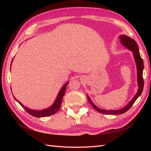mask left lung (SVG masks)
<instances>
[{
  "instance_id": "8db88e82",
  "label": "left lung",
  "mask_w": 151,
  "mask_h": 151,
  "mask_svg": "<svg viewBox=\"0 0 151 151\" xmlns=\"http://www.w3.org/2000/svg\"><path fill=\"white\" fill-rule=\"evenodd\" d=\"M119 40L121 44L123 45L126 47L127 49L132 51L133 54V56L134 60L136 64V68H137V84H138V89H137V91L136 94L134 96L132 100H131L129 103H128L124 107L122 108L119 110H104V109H101L98 108L93 102L91 100V99L89 98V96L88 95V100L89 102V103L92 105V106L98 112H100L101 114H108V115H120L122 114H124L125 112L127 111L129 109L131 108V106L133 105V104L135 102V101L137 100V99L138 98L139 96L142 94L143 89L144 86V82H143V70L144 68L143 65V61L142 58H141L139 48L136 42L132 38L130 37L126 36V35H121L119 36Z\"/></svg>"
}]
</instances>
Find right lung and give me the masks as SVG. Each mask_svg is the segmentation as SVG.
<instances>
[{
	"instance_id": "right-lung-1",
	"label": "right lung",
	"mask_w": 151,
	"mask_h": 151,
	"mask_svg": "<svg viewBox=\"0 0 151 151\" xmlns=\"http://www.w3.org/2000/svg\"><path fill=\"white\" fill-rule=\"evenodd\" d=\"M12 62H13V60H12ZM68 83H69V82H67L65 84L62 86V88H61V89L58 93V95H57L55 101L54 102V103L52 104V106H50V107L47 108L43 109V110H32V109H30V108H28L26 106H24L22 104L21 102H20L18 100H17V99H15V97L14 95L13 96H14L15 100L16 101H17L19 103L21 104V106L22 108H24V110H26L28 114H30L31 115H32V116L36 117H43L49 116V115H52L54 114H56V112L60 110L61 104H62L63 97L65 93L67 85L68 84Z\"/></svg>"
}]
</instances>
